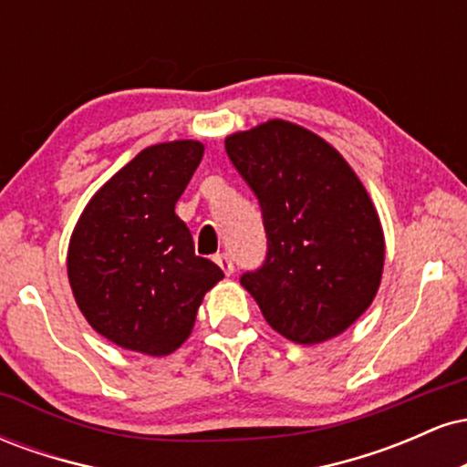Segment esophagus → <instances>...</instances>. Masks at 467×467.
Wrapping results in <instances>:
<instances>
[{"instance_id":"obj_1","label":"esophagus","mask_w":467,"mask_h":467,"mask_svg":"<svg viewBox=\"0 0 467 467\" xmlns=\"http://www.w3.org/2000/svg\"><path fill=\"white\" fill-rule=\"evenodd\" d=\"M215 264L222 267L223 275L230 276L234 272V264H233V259H230L228 252H219V254H215Z\"/></svg>"}]
</instances>
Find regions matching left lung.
Segmentation results:
<instances>
[{
    "instance_id": "obj_1",
    "label": "left lung",
    "mask_w": 467,
    "mask_h": 467,
    "mask_svg": "<svg viewBox=\"0 0 467 467\" xmlns=\"http://www.w3.org/2000/svg\"><path fill=\"white\" fill-rule=\"evenodd\" d=\"M261 206L264 265L241 275L272 329L298 345L329 340L378 294L384 234L362 182L331 144L285 120L226 138Z\"/></svg>"
}]
</instances>
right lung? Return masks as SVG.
Listing matches in <instances>:
<instances>
[{"instance_id": "1", "label": "right lung", "mask_w": 467, "mask_h": 467, "mask_svg": "<svg viewBox=\"0 0 467 467\" xmlns=\"http://www.w3.org/2000/svg\"><path fill=\"white\" fill-rule=\"evenodd\" d=\"M203 144L142 149L92 197L67 250V276L88 323L125 349L169 356L191 334L222 267L195 254L175 202L202 162Z\"/></svg>"}]
</instances>
